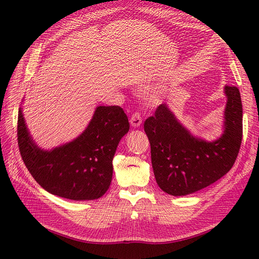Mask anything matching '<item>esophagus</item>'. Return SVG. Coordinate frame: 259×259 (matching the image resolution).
<instances>
[{
  "label": "esophagus",
  "mask_w": 259,
  "mask_h": 259,
  "mask_svg": "<svg viewBox=\"0 0 259 259\" xmlns=\"http://www.w3.org/2000/svg\"><path fill=\"white\" fill-rule=\"evenodd\" d=\"M130 123L133 127H138L140 126V124H142V115L139 113H134L130 119Z\"/></svg>",
  "instance_id": "1"
}]
</instances>
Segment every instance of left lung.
<instances>
[{"label": "left lung", "mask_w": 259, "mask_h": 259, "mask_svg": "<svg viewBox=\"0 0 259 259\" xmlns=\"http://www.w3.org/2000/svg\"><path fill=\"white\" fill-rule=\"evenodd\" d=\"M224 133L214 142L193 136L166 104L145 122L156 184L180 197L214 184L233 166L242 142V101L237 86H225Z\"/></svg>", "instance_id": "1"}]
</instances>
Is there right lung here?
<instances>
[{
	"label": "right lung",
	"instance_id": "add662e5",
	"mask_svg": "<svg viewBox=\"0 0 259 259\" xmlns=\"http://www.w3.org/2000/svg\"><path fill=\"white\" fill-rule=\"evenodd\" d=\"M130 130L119 106H98L88 127L72 142L44 150L38 147L18 111V146L23 163L48 192L74 201L95 200L106 193L112 179V160Z\"/></svg>",
	"mask_w": 259,
	"mask_h": 259
}]
</instances>
